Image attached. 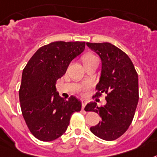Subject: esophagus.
Returning <instances> with one entry per match:
<instances>
[{
  "instance_id": "obj_1",
  "label": "esophagus",
  "mask_w": 157,
  "mask_h": 157,
  "mask_svg": "<svg viewBox=\"0 0 157 157\" xmlns=\"http://www.w3.org/2000/svg\"><path fill=\"white\" fill-rule=\"evenodd\" d=\"M86 103H87V101L86 100H84V99L82 100V109H84V107H85V106L86 105Z\"/></svg>"
}]
</instances>
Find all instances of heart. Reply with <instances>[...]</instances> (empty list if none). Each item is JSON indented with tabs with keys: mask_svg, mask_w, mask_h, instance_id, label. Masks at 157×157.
Masks as SVG:
<instances>
[{
	"mask_svg": "<svg viewBox=\"0 0 157 157\" xmlns=\"http://www.w3.org/2000/svg\"><path fill=\"white\" fill-rule=\"evenodd\" d=\"M97 58L96 57L94 56V54H85L82 58V61H83V63H87V62H90V61H92L94 59Z\"/></svg>",
	"mask_w": 157,
	"mask_h": 157,
	"instance_id": "obj_1",
	"label": "heart"
}]
</instances>
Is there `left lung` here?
Returning a JSON list of instances; mask_svg holds the SVG:
<instances>
[{"mask_svg":"<svg viewBox=\"0 0 157 157\" xmlns=\"http://www.w3.org/2000/svg\"><path fill=\"white\" fill-rule=\"evenodd\" d=\"M86 46L101 58L102 69L95 97L107 94V103L98 107L90 102L86 111L99 114L102 120L90 132L104 140H114L124 134L132 122L139 100L138 75L134 65L124 51L109 42Z\"/></svg>","mask_w":157,"mask_h":157,"instance_id":"obj_1","label":"left lung"}]
</instances>
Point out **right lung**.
Masks as SVG:
<instances>
[{
	"instance_id": "obj_1",
	"label": "right lung",
	"mask_w": 157,
	"mask_h": 157,
	"mask_svg": "<svg viewBox=\"0 0 157 157\" xmlns=\"http://www.w3.org/2000/svg\"><path fill=\"white\" fill-rule=\"evenodd\" d=\"M85 42L54 41L39 48L23 70L19 90L21 109L30 132L41 141L58 139L67 131L82 103L59 96L56 82L71 62L83 52Z\"/></svg>"
}]
</instances>
